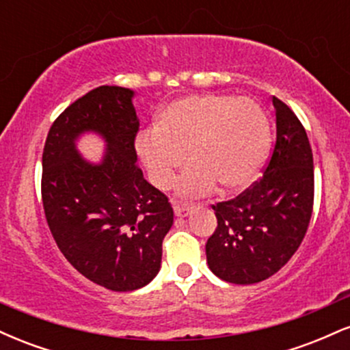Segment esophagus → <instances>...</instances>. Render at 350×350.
I'll use <instances>...</instances> for the list:
<instances>
[{"mask_svg": "<svg viewBox=\"0 0 350 350\" xmlns=\"http://www.w3.org/2000/svg\"><path fill=\"white\" fill-rule=\"evenodd\" d=\"M172 208H174V214L178 217H187L189 212H191V206L189 204H183V202H174L172 204Z\"/></svg>", "mask_w": 350, "mask_h": 350, "instance_id": "esophagus-1", "label": "esophagus"}]
</instances>
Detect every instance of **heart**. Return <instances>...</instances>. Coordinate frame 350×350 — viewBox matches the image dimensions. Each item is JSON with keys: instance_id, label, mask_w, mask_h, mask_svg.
I'll list each match as a JSON object with an SVG mask.
<instances>
[{"instance_id": "heart-1", "label": "heart", "mask_w": 350, "mask_h": 350, "mask_svg": "<svg viewBox=\"0 0 350 350\" xmlns=\"http://www.w3.org/2000/svg\"><path fill=\"white\" fill-rule=\"evenodd\" d=\"M270 148L263 107L253 98L219 94L174 100L159 113L154 130L136 138V152L158 189L170 186L186 154L189 166L174 186L180 196L208 194L215 184L224 194L245 191L262 172Z\"/></svg>"}]
</instances>
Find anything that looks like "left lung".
Returning a JSON list of instances; mask_svg holds the SVG:
<instances>
[{
  "label": "left lung",
  "instance_id": "1",
  "mask_svg": "<svg viewBox=\"0 0 350 350\" xmlns=\"http://www.w3.org/2000/svg\"><path fill=\"white\" fill-rule=\"evenodd\" d=\"M276 143L263 176L235 199L212 206L217 228L207 265L220 280L253 284L281 270L306 235L314 202V166L306 130L280 98Z\"/></svg>",
  "mask_w": 350,
  "mask_h": 350
}]
</instances>
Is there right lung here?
<instances>
[{
	"instance_id": "obj_1",
	"label": "right lung",
	"mask_w": 350,
	"mask_h": 350,
	"mask_svg": "<svg viewBox=\"0 0 350 350\" xmlns=\"http://www.w3.org/2000/svg\"><path fill=\"white\" fill-rule=\"evenodd\" d=\"M130 88L102 85L75 100L52 123L42 152V206L67 262L100 286L133 291L161 268L171 204L136 164L139 120ZM94 131L107 150L98 165L75 148Z\"/></svg>"
}]
</instances>
